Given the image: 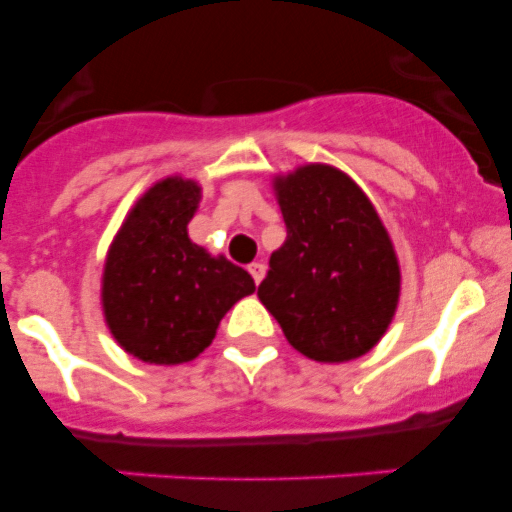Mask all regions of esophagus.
Masks as SVG:
<instances>
[{"mask_svg":"<svg viewBox=\"0 0 512 512\" xmlns=\"http://www.w3.org/2000/svg\"><path fill=\"white\" fill-rule=\"evenodd\" d=\"M248 271H251L253 282H256V284H261V279H264V274H266V266L261 264V261H253V264L248 266Z\"/></svg>","mask_w":512,"mask_h":512,"instance_id":"esophagus-1","label":"esophagus"}]
</instances>
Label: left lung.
<instances>
[{"label": "left lung", "mask_w": 512, "mask_h": 512, "mask_svg": "<svg viewBox=\"0 0 512 512\" xmlns=\"http://www.w3.org/2000/svg\"><path fill=\"white\" fill-rule=\"evenodd\" d=\"M287 241L271 253L259 300L289 346L320 364L369 354L400 302V261L377 207L330 164L274 176Z\"/></svg>", "instance_id": "1"}]
</instances>
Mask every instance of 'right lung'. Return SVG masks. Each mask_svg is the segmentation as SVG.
Here are the masks:
<instances>
[{"mask_svg":"<svg viewBox=\"0 0 512 512\" xmlns=\"http://www.w3.org/2000/svg\"><path fill=\"white\" fill-rule=\"evenodd\" d=\"M200 200L194 179H158L135 200L107 248L104 323L125 354L146 364L197 359L225 312L256 292L246 269L192 243L187 225Z\"/></svg>","mask_w":512,"mask_h":512,"instance_id":"add662e5","label":"right lung"}]
</instances>
